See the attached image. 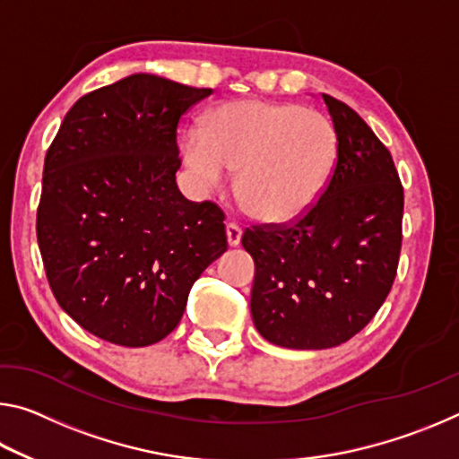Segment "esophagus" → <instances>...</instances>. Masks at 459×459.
<instances>
[{"instance_id": "obj_1", "label": "esophagus", "mask_w": 459, "mask_h": 459, "mask_svg": "<svg viewBox=\"0 0 459 459\" xmlns=\"http://www.w3.org/2000/svg\"><path fill=\"white\" fill-rule=\"evenodd\" d=\"M240 237H243V230H240V227H237L235 222H229L227 224V243H229V247H237L240 243Z\"/></svg>"}]
</instances>
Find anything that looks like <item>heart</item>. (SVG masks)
<instances>
[{
	"mask_svg": "<svg viewBox=\"0 0 459 459\" xmlns=\"http://www.w3.org/2000/svg\"><path fill=\"white\" fill-rule=\"evenodd\" d=\"M182 155L202 192L222 190L237 172L248 214L281 227L306 216L328 188L338 134L312 108L240 99L216 107L202 131H188Z\"/></svg>",
	"mask_w": 459,
	"mask_h": 459,
	"instance_id": "b5f03b06",
	"label": "heart"
}]
</instances>
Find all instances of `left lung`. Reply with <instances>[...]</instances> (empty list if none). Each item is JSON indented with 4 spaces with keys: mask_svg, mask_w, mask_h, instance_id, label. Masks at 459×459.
<instances>
[{
    "mask_svg": "<svg viewBox=\"0 0 459 459\" xmlns=\"http://www.w3.org/2000/svg\"><path fill=\"white\" fill-rule=\"evenodd\" d=\"M322 97L338 134L328 188L293 227L243 235L255 261V328L291 351H325L359 333L391 291L401 253L403 186L391 153L359 113Z\"/></svg>",
    "mask_w": 459,
    "mask_h": 459,
    "instance_id": "left-lung-1",
    "label": "left lung"
}]
</instances>
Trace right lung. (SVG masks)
Returning <instances> with one entry per match:
<instances>
[{
    "label": "right lung",
    "mask_w": 459,
    "mask_h": 459,
    "mask_svg": "<svg viewBox=\"0 0 459 459\" xmlns=\"http://www.w3.org/2000/svg\"><path fill=\"white\" fill-rule=\"evenodd\" d=\"M208 95L126 76L76 100L46 153L38 247L58 306L92 336L129 348L164 340L227 251L221 208L176 184L178 121Z\"/></svg>",
    "instance_id": "1"
}]
</instances>
